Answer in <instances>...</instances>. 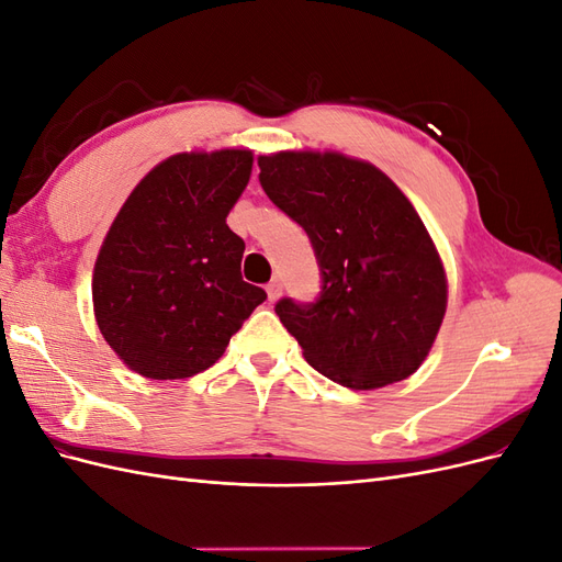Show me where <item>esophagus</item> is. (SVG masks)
Segmentation results:
<instances>
[{
	"label": "esophagus",
	"mask_w": 562,
	"mask_h": 562,
	"mask_svg": "<svg viewBox=\"0 0 562 562\" xmlns=\"http://www.w3.org/2000/svg\"><path fill=\"white\" fill-rule=\"evenodd\" d=\"M281 291H283L281 279H271V281L267 283V297H269V302L279 300V297H281Z\"/></svg>",
	"instance_id": "obj_1"
}]
</instances>
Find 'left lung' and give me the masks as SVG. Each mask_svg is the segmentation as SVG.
<instances>
[{
    "label": "left lung",
    "instance_id": "left-lung-1",
    "mask_svg": "<svg viewBox=\"0 0 562 562\" xmlns=\"http://www.w3.org/2000/svg\"><path fill=\"white\" fill-rule=\"evenodd\" d=\"M260 184L307 232L321 293L281 297L277 316L307 363L349 389L411 378L446 316L448 285L413 203L372 164L335 151L260 157Z\"/></svg>",
    "mask_w": 562,
    "mask_h": 562
}]
</instances>
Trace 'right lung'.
Returning <instances> with one entry per match:
<instances>
[{"instance_id": "obj_1", "label": "right lung", "mask_w": 562, "mask_h": 562, "mask_svg": "<svg viewBox=\"0 0 562 562\" xmlns=\"http://www.w3.org/2000/svg\"><path fill=\"white\" fill-rule=\"evenodd\" d=\"M250 168L248 149L176 155L114 217L95 260L93 310L105 342L143 378L211 368L267 300L241 279L246 244L227 227Z\"/></svg>"}]
</instances>
